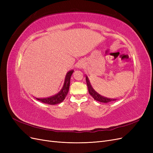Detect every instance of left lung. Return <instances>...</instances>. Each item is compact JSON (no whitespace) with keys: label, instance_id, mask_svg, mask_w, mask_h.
Masks as SVG:
<instances>
[{"label":"left lung","instance_id":"obj_1","mask_svg":"<svg viewBox=\"0 0 153 153\" xmlns=\"http://www.w3.org/2000/svg\"><path fill=\"white\" fill-rule=\"evenodd\" d=\"M85 80H86V83H87V85L88 87V91H89V94L91 95V96L95 100L100 101V102L101 103H109L111 102V101H115L116 99H112V98H106L105 96H101L99 93H98L94 89L93 87H92L89 78L87 77V76H85Z\"/></svg>","mask_w":153,"mask_h":153}]
</instances>
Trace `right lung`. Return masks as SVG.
<instances>
[{"label": "right lung", "mask_w": 153, "mask_h": 153, "mask_svg": "<svg viewBox=\"0 0 153 153\" xmlns=\"http://www.w3.org/2000/svg\"><path fill=\"white\" fill-rule=\"evenodd\" d=\"M73 71H74L73 70H71L67 73L65 77V80H64L63 87L61 89V90L57 94H55L53 96L49 97V98H36V99L41 101V102L46 104H48V105H56L62 102L68 93L69 85H70L71 76L72 75Z\"/></svg>", "instance_id": "add662e5"}]
</instances>
